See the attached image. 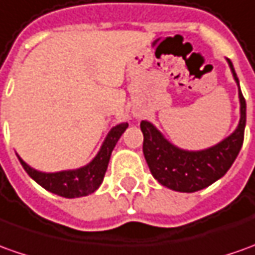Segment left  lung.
I'll return each instance as SVG.
<instances>
[{
    "label": "left lung",
    "instance_id": "1",
    "mask_svg": "<svg viewBox=\"0 0 255 255\" xmlns=\"http://www.w3.org/2000/svg\"><path fill=\"white\" fill-rule=\"evenodd\" d=\"M226 61L239 88L240 120L236 129L225 139L205 149H183L166 139L152 123L141 121L143 134L142 150L150 173L162 186L173 191L195 193L214 184L216 180L226 174L242 149L246 128V100L240 91L233 64L230 60Z\"/></svg>",
    "mask_w": 255,
    "mask_h": 255
}]
</instances>
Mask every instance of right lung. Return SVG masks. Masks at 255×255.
Wrapping results in <instances>:
<instances>
[{"mask_svg": "<svg viewBox=\"0 0 255 255\" xmlns=\"http://www.w3.org/2000/svg\"><path fill=\"white\" fill-rule=\"evenodd\" d=\"M128 123H120L114 126L109 134L106 135L105 141L102 143L96 156L89 163L78 169L46 173L33 169L32 166L26 163L22 157L18 156L19 162L23 166L25 171L43 188L53 194H57L64 198H79L95 193L100 184L103 183L106 170L109 166V160L112 156L116 143L119 142L123 132L127 129Z\"/></svg>", "mask_w": 255, "mask_h": 255, "instance_id": "right-lung-1", "label": "right lung"}]
</instances>
